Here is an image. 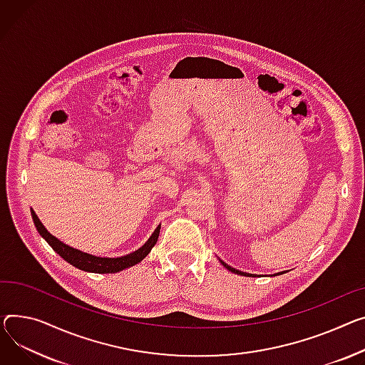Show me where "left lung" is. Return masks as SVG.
<instances>
[{
    "instance_id": "left-lung-1",
    "label": "left lung",
    "mask_w": 365,
    "mask_h": 365,
    "mask_svg": "<svg viewBox=\"0 0 365 365\" xmlns=\"http://www.w3.org/2000/svg\"><path fill=\"white\" fill-rule=\"evenodd\" d=\"M222 264H223V265L226 267V269H227V270H230L232 273H236V274H240V276H251V274H247V273H242V272H239V270H235V269H233V267L227 265V264H226V262H223V261H222Z\"/></svg>"
}]
</instances>
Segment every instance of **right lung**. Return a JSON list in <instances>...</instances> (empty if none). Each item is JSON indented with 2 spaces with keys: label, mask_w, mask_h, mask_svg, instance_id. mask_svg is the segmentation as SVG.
I'll list each match as a JSON object with an SVG mask.
<instances>
[{
  "label": "right lung",
  "mask_w": 365,
  "mask_h": 365,
  "mask_svg": "<svg viewBox=\"0 0 365 365\" xmlns=\"http://www.w3.org/2000/svg\"><path fill=\"white\" fill-rule=\"evenodd\" d=\"M32 218L34 223L39 232V235L50 244V247L67 262H70L73 267H76L79 270L83 272H89V273H100V274H106V273H117L128 269V267H132L138 262H140L145 257H147L153 247L157 244L158 240V235H160V226L154 230V233L151 235V237L147 240V244L143 247H140L138 251L125 255V257H118V258H101V257H93L91 254H85L79 250L71 248L66 244H63L61 240H58L57 237H54L51 233H48V230L42 226V223L39 222L38 215L35 214V211L32 210Z\"/></svg>",
  "instance_id": "obj_1"
}]
</instances>
